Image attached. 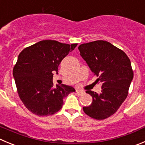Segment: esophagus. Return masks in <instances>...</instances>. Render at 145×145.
<instances>
[{
  "mask_svg": "<svg viewBox=\"0 0 145 145\" xmlns=\"http://www.w3.org/2000/svg\"><path fill=\"white\" fill-rule=\"evenodd\" d=\"M76 94H78V95H82L83 94H84V91L83 90H78V89L76 91Z\"/></svg>",
  "mask_w": 145,
  "mask_h": 145,
  "instance_id": "34e87169",
  "label": "esophagus"
}]
</instances>
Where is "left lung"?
Masks as SVG:
<instances>
[{"label":"left lung","mask_w":145,"mask_h":145,"mask_svg":"<svg viewBox=\"0 0 145 145\" xmlns=\"http://www.w3.org/2000/svg\"><path fill=\"white\" fill-rule=\"evenodd\" d=\"M80 55L101 85L99 94L86 91L92 97V103L84 106L88 116L105 120L115 113L128 94L133 79L131 62L127 54L109 42L96 40L79 46Z\"/></svg>","instance_id":"obj_1"}]
</instances>
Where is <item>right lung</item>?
<instances>
[{"label":"right lung","instance_id":"right-lung-1","mask_svg":"<svg viewBox=\"0 0 145 145\" xmlns=\"http://www.w3.org/2000/svg\"><path fill=\"white\" fill-rule=\"evenodd\" d=\"M77 44L44 40L24 48L13 70L18 94L25 107L38 116H48L62 108L63 98L75 89L53 83V73Z\"/></svg>","mask_w":145,"mask_h":145}]
</instances>
